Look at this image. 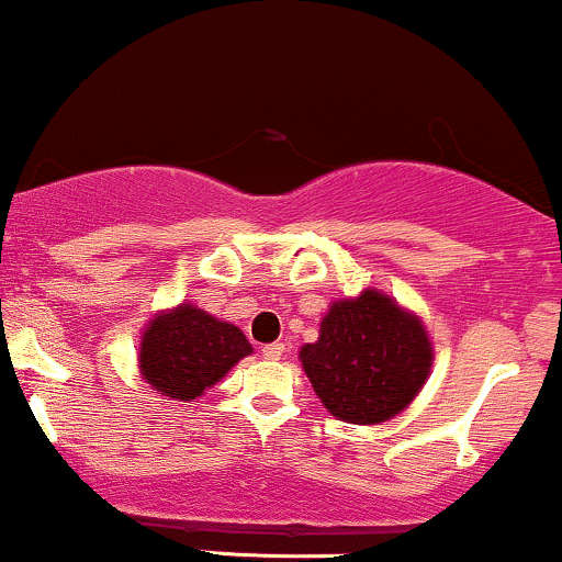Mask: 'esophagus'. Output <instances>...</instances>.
Wrapping results in <instances>:
<instances>
[{
    "instance_id": "esophagus-1",
    "label": "esophagus",
    "mask_w": 562,
    "mask_h": 562,
    "mask_svg": "<svg viewBox=\"0 0 562 562\" xmlns=\"http://www.w3.org/2000/svg\"><path fill=\"white\" fill-rule=\"evenodd\" d=\"M283 350H286V348H283V342H273V345H265V348H262V356H265V358H268V361H279V358L283 356Z\"/></svg>"
}]
</instances>
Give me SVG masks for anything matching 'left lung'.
<instances>
[{
    "instance_id": "8db88e82",
    "label": "left lung",
    "mask_w": 562,
    "mask_h": 562,
    "mask_svg": "<svg viewBox=\"0 0 562 562\" xmlns=\"http://www.w3.org/2000/svg\"><path fill=\"white\" fill-rule=\"evenodd\" d=\"M300 361L334 417L376 425L417 398L430 376L432 342L417 315L366 289L356 300L331 302Z\"/></svg>"
}]
</instances>
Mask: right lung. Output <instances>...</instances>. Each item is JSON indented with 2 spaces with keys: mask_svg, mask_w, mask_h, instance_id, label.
I'll list each match as a JSON object with an SVG mask.
<instances>
[{
  "mask_svg": "<svg viewBox=\"0 0 562 562\" xmlns=\"http://www.w3.org/2000/svg\"><path fill=\"white\" fill-rule=\"evenodd\" d=\"M238 326L182 302L148 321L140 337L143 380L169 401H193L249 356Z\"/></svg>",
  "mask_w": 562,
  "mask_h": 562,
  "instance_id": "1",
  "label": "right lung"
}]
</instances>
